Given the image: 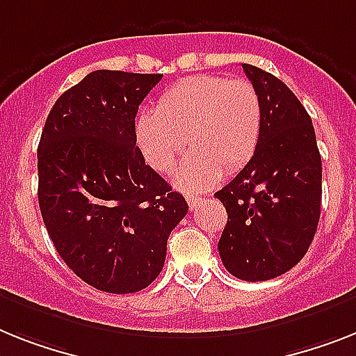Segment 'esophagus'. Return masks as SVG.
Listing matches in <instances>:
<instances>
[{
    "label": "esophagus",
    "mask_w": 356,
    "mask_h": 356,
    "mask_svg": "<svg viewBox=\"0 0 356 356\" xmlns=\"http://www.w3.org/2000/svg\"><path fill=\"white\" fill-rule=\"evenodd\" d=\"M186 201H188V204H190V208H197V206L201 204L202 202V199L201 197H197V195H186Z\"/></svg>",
    "instance_id": "34e87169"
}]
</instances>
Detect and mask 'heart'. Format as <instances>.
Returning a JSON list of instances; mask_svg holds the SVG:
<instances>
[{"instance_id": "obj_1", "label": "heart", "mask_w": 356, "mask_h": 356, "mask_svg": "<svg viewBox=\"0 0 356 356\" xmlns=\"http://www.w3.org/2000/svg\"><path fill=\"white\" fill-rule=\"evenodd\" d=\"M262 132L261 97L252 83L210 74L188 76L164 90L155 110L136 121V143L150 168L170 173L192 148L175 175L190 192L213 186L222 175L243 170Z\"/></svg>"}]
</instances>
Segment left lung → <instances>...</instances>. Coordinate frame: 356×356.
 I'll return each instance as SVG.
<instances>
[{
    "instance_id": "8db88e82",
    "label": "left lung",
    "mask_w": 356,
    "mask_h": 356,
    "mask_svg": "<svg viewBox=\"0 0 356 356\" xmlns=\"http://www.w3.org/2000/svg\"><path fill=\"white\" fill-rule=\"evenodd\" d=\"M243 68L261 97L262 132L252 161L215 193L228 213L217 246L234 277L261 282L306 255L321 219L322 161L297 95L270 72Z\"/></svg>"
}]
</instances>
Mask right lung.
I'll return each mask as SVG.
<instances>
[{
	"label": "right lung",
	"instance_id": "obj_1",
	"mask_svg": "<svg viewBox=\"0 0 356 356\" xmlns=\"http://www.w3.org/2000/svg\"><path fill=\"white\" fill-rule=\"evenodd\" d=\"M161 74L90 72L56 101L38 146V201L74 273L106 293L150 286L188 213L136 146V115Z\"/></svg>",
	"mask_w": 356,
	"mask_h": 356
}]
</instances>
